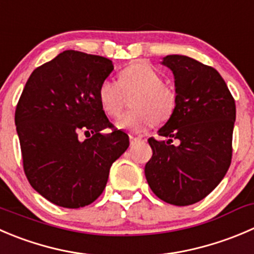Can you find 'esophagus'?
<instances>
[{"instance_id": "1", "label": "esophagus", "mask_w": 254, "mask_h": 254, "mask_svg": "<svg viewBox=\"0 0 254 254\" xmlns=\"http://www.w3.org/2000/svg\"><path fill=\"white\" fill-rule=\"evenodd\" d=\"M129 139H130V145H134L136 144L137 141L141 140V136H134V135H129Z\"/></svg>"}]
</instances>
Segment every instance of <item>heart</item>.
<instances>
[{
  "label": "heart",
  "mask_w": 254,
  "mask_h": 254,
  "mask_svg": "<svg viewBox=\"0 0 254 254\" xmlns=\"http://www.w3.org/2000/svg\"><path fill=\"white\" fill-rule=\"evenodd\" d=\"M130 99L129 113L118 122L120 129L142 132L161 124L174 115L177 105V94L174 88L165 84L161 74L146 62H134L122 70L119 82L103 80L98 88V100L103 112L110 118H118L125 105V95Z\"/></svg>",
  "instance_id": "obj_1"
}]
</instances>
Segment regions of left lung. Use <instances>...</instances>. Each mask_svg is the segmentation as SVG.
I'll use <instances>...</instances> for the list:
<instances>
[{"mask_svg": "<svg viewBox=\"0 0 254 254\" xmlns=\"http://www.w3.org/2000/svg\"><path fill=\"white\" fill-rule=\"evenodd\" d=\"M162 64L174 73L177 105L159 130L169 140H147L152 156L145 176L160 200L189 206L212 192L230 167L236 104L215 68L179 54ZM174 139L180 144L172 145Z\"/></svg>", "mask_w": 254, "mask_h": 254, "instance_id": "1", "label": "left lung"}]
</instances>
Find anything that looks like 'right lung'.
Listing matches in <instances>:
<instances>
[{"label":"right lung","instance_id":"obj_1","mask_svg":"<svg viewBox=\"0 0 254 254\" xmlns=\"http://www.w3.org/2000/svg\"><path fill=\"white\" fill-rule=\"evenodd\" d=\"M113 69L105 57L64 51L32 72L19 97L14 123L24 174L54 205L94 202L113 162L129 147L127 134L109 122L98 100V88ZM104 128L111 132L102 134Z\"/></svg>","mask_w":254,"mask_h":254}]
</instances>
